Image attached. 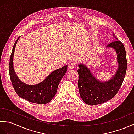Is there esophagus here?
Masks as SVG:
<instances>
[{
  "mask_svg": "<svg viewBox=\"0 0 134 134\" xmlns=\"http://www.w3.org/2000/svg\"><path fill=\"white\" fill-rule=\"evenodd\" d=\"M75 65V63H74V62H72V63H70L69 66V68H70V69H74Z\"/></svg>",
  "mask_w": 134,
  "mask_h": 134,
  "instance_id": "esophagus-1",
  "label": "esophagus"
}]
</instances>
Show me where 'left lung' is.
<instances>
[{
    "label": "left lung",
    "instance_id": "8db88e82",
    "mask_svg": "<svg viewBox=\"0 0 134 134\" xmlns=\"http://www.w3.org/2000/svg\"><path fill=\"white\" fill-rule=\"evenodd\" d=\"M112 35L117 40L111 42L107 47L115 49L118 69L112 79L106 82H101L92 74L85 64H79L78 65L79 94L87 105L100 104L113 98L118 93L126 76L127 68L126 50L123 43L118 40L115 34Z\"/></svg>",
    "mask_w": 134,
    "mask_h": 134
}]
</instances>
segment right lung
<instances>
[{
	"label": "right lung",
	"instance_id": "right-lung-1",
	"mask_svg": "<svg viewBox=\"0 0 134 134\" xmlns=\"http://www.w3.org/2000/svg\"><path fill=\"white\" fill-rule=\"evenodd\" d=\"M18 38L11 52L9 63L10 77L13 86L17 94L22 98L33 103L45 104L52 100L55 96L58 85L61 79L66 73L67 65L54 71L41 83L29 85L19 80L14 71L13 67V57L15 45L18 41Z\"/></svg>",
	"mask_w": 134,
	"mask_h": 134
}]
</instances>
